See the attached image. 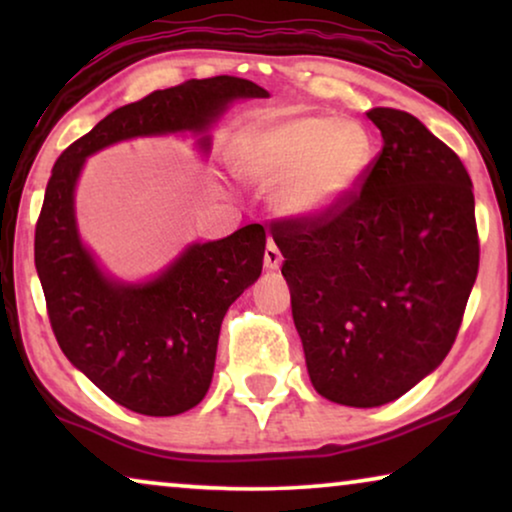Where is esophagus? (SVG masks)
Returning <instances> with one entry per match:
<instances>
[{
    "label": "esophagus",
    "mask_w": 512,
    "mask_h": 512,
    "mask_svg": "<svg viewBox=\"0 0 512 512\" xmlns=\"http://www.w3.org/2000/svg\"><path fill=\"white\" fill-rule=\"evenodd\" d=\"M263 261H265V268H268V270H277L279 265H282V261H284L282 251L277 249L275 242H268V247H265Z\"/></svg>",
    "instance_id": "34e87169"
}]
</instances>
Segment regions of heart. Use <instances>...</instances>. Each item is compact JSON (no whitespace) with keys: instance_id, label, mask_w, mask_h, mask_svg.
Returning a JSON list of instances; mask_svg holds the SVG:
<instances>
[{"instance_id":"b5f03b06","label":"heart","mask_w":512,"mask_h":512,"mask_svg":"<svg viewBox=\"0 0 512 512\" xmlns=\"http://www.w3.org/2000/svg\"><path fill=\"white\" fill-rule=\"evenodd\" d=\"M373 160V137L333 116H265L237 132L230 163L244 181L275 191L277 207L314 219L359 186Z\"/></svg>"}]
</instances>
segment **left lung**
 Listing matches in <instances>:
<instances>
[{
  "label": "left lung",
  "instance_id": "left-lung-1",
  "mask_svg": "<svg viewBox=\"0 0 512 512\" xmlns=\"http://www.w3.org/2000/svg\"><path fill=\"white\" fill-rule=\"evenodd\" d=\"M366 116L384 146L361 191L272 226L312 387L349 408L396 401L443 363L480 263L457 153L408 111Z\"/></svg>",
  "mask_w": 512,
  "mask_h": 512
}]
</instances>
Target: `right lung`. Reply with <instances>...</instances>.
<instances>
[{
    "label": "right lung",
    "instance_id": "1",
    "mask_svg": "<svg viewBox=\"0 0 512 512\" xmlns=\"http://www.w3.org/2000/svg\"><path fill=\"white\" fill-rule=\"evenodd\" d=\"M268 97L237 76L191 79L111 111L53 165L34 230V265L55 340L111 401L139 415L172 417L205 398L228 307L261 277L265 230L249 223L214 242H195L149 282L109 277L81 242L74 212L86 158L135 137L209 130L235 100Z\"/></svg>",
    "mask_w": 512,
    "mask_h": 512
}]
</instances>
